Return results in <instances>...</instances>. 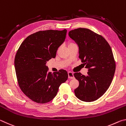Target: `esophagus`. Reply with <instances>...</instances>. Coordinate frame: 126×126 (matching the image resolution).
Listing matches in <instances>:
<instances>
[{
	"label": "esophagus",
	"instance_id": "obj_1",
	"mask_svg": "<svg viewBox=\"0 0 126 126\" xmlns=\"http://www.w3.org/2000/svg\"><path fill=\"white\" fill-rule=\"evenodd\" d=\"M68 78L69 79H73L74 78V76H73V73L71 72H68Z\"/></svg>",
	"mask_w": 126,
	"mask_h": 126
}]
</instances>
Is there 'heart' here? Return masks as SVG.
I'll list each match as a JSON object with an SVG mask.
<instances>
[{
    "label": "heart",
    "instance_id": "b5f03b06",
    "mask_svg": "<svg viewBox=\"0 0 126 126\" xmlns=\"http://www.w3.org/2000/svg\"><path fill=\"white\" fill-rule=\"evenodd\" d=\"M75 44V43H74L73 42H70L69 43V45H71V44Z\"/></svg>",
    "mask_w": 126,
    "mask_h": 126
}]
</instances>
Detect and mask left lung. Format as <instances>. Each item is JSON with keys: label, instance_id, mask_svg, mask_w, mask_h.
Returning a JSON list of instances; mask_svg holds the SVG:
<instances>
[{"label": "left lung", "instance_id": "1", "mask_svg": "<svg viewBox=\"0 0 126 126\" xmlns=\"http://www.w3.org/2000/svg\"><path fill=\"white\" fill-rule=\"evenodd\" d=\"M68 35L77 43L79 58L88 69L87 76L74 74L79 83L74 90L76 96L87 102L96 101L105 93L114 77L116 62L111 48L101 35L90 29L79 28Z\"/></svg>", "mask_w": 126, "mask_h": 126}]
</instances>
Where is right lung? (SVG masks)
Returning <instances> with one entry per match:
<instances>
[{
  "instance_id": "1",
  "label": "right lung",
  "mask_w": 126,
  "mask_h": 126,
  "mask_svg": "<svg viewBox=\"0 0 126 126\" xmlns=\"http://www.w3.org/2000/svg\"><path fill=\"white\" fill-rule=\"evenodd\" d=\"M67 30H47L29 35L21 44L14 59L18 85L24 94L38 103H46L56 96L60 85L68 79L67 72L52 73L46 63L56 56Z\"/></svg>"
}]
</instances>
